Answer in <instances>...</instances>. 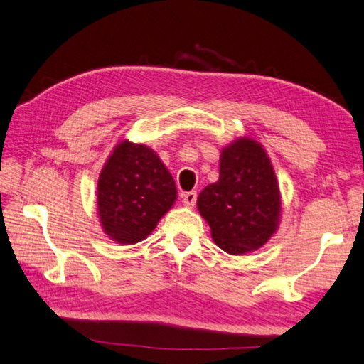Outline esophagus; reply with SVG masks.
<instances>
[{"label":"esophagus","mask_w":364,"mask_h":364,"mask_svg":"<svg viewBox=\"0 0 364 364\" xmlns=\"http://www.w3.org/2000/svg\"><path fill=\"white\" fill-rule=\"evenodd\" d=\"M181 200H183L184 206H188V208H192V206H194L196 202H197V192L196 191L184 192V194H181Z\"/></svg>","instance_id":"esophagus-1"}]
</instances>
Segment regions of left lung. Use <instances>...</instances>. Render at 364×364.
I'll return each mask as SVG.
<instances>
[{
  "label": "left lung",
  "instance_id": "obj_1",
  "mask_svg": "<svg viewBox=\"0 0 364 364\" xmlns=\"http://www.w3.org/2000/svg\"><path fill=\"white\" fill-rule=\"evenodd\" d=\"M215 243L232 255L257 251L273 237L281 218V192L263 146L249 137L220 151L219 180L197 198Z\"/></svg>",
  "mask_w": 364,
  "mask_h": 364
}]
</instances>
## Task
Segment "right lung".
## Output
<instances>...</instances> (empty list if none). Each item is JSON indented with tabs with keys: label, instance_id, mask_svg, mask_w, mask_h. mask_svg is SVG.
Returning a JSON list of instances; mask_svg holds the SVG:
<instances>
[{
	"label": "right lung",
	"instance_id": "obj_1",
	"mask_svg": "<svg viewBox=\"0 0 364 364\" xmlns=\"http://www.w3.org/2000/svg\"><path fill=\"white\" fill-rule=\"evenodd\" d=\"M175 200L173 176L151 148L129 140L113 148L97 181V215L110 240H145Z\"/></svg>",
	"mask_w": 364,
	"mask_h": 364
}]
</instances>
